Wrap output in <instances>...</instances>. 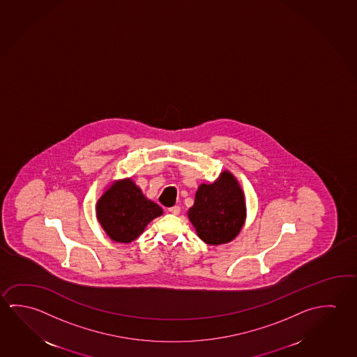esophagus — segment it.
Listing matches in <instances>:
<instances>
[{
  "label": "esophagus",
  "mask_w": 357,
  "mask_h": 357,
  "mask_svg": "<svg viewBox=\"0 0 357 357\" xmlns=\"http://www.w3.org/2000/svg\"><path fill=\"white\" fill-rule=\"evenodd\" d=\"M168 211H169V213H172V214H174V215H178V214L181 213V206H179V205H174V206H172V208H169V209H168Z\"/></svg>",
  "instance_id": "34e87169"
}]
</instances>
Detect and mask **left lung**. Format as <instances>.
Segmentation results:
<instances>
[{"mask_svg":"<svg viewBox=\"0 0 357 357\" xmlns=\"http://www.w3.org/2000/svg\"><path fill=\"white\" fill-rule=\"evenodd\" d=\"M244 195L229 172L213 184H202L188 211L199 238L211 245L225 244L239 234L245 220Z\"/></svg>","mask_w":357,"mask_h":357,"instance_id":"obj_1","label":"left lung"}]
</instances>
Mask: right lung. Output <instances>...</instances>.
<instances>
[{
	"instance_id": "right-lung-1",
	"label": "right lung",
	"mask_w": 357,
	"mask_h": 357,
	"mask_svg": "<svg viewBox=\"0 0 357 357\" xmlns=\"http://www.w3.org/2000/svg\"><path fill=\"white\" fill-rule=\"evenodd\" d=\"M162 214V208L148 200L130 179L114 183L97 203L102 228L118 243L137 239L148 222Z\"/></svg>"
}]
</instances>
